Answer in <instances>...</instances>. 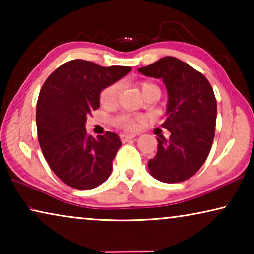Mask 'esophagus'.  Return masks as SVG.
<instances>
[{"label":"esophagus","mask_w":254,"mask_h":254,"mask_svg":"<svg viewBox=\"0 0 254 254\" xmlns=\"http://www.w3.org/2000/svg\"><path fill=\"white\" fill-rule=\"evenodd\" d=\"M135 137V135H129V134H121L120 135V140H121V142H128V141H130V140H133V138Z\"/></svg>","instance_id":"34e87169"}]
</instances>
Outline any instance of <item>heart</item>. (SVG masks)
<instances>
[{"mask_svg":"<svg viewBox=\"0 0 254 254\" xmlns=\"http://www.w3.org/2000/svg\"><path fill=\"white\" fill-rule=\"evenodd\" d=\"M138 86H140L141 92L143 97H147L149 95H152V93H158L161 95V90L155 83L149 82V81H143L138 83ZM121 91V84L119 82L112 83V84L107 85L106 88H104L100 92L99 100L100 104L105 107H111L116 105L118 102V98H119ZM140 119L138 117H134L131 114L128 113H123L119 114V116L114 117L112 119V124L114 126L120 128L123 130H133L135 127H136V121Z\"/></svg>","mask_w":254,"mask_h":254,"instance_id":"heart-1","label":"heart"}]
</instances>
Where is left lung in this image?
Wrapping results in <instances>:
<instances>
[{
	"label": "left lung",
	"mask_w": 254,
	"mask_h": 254,
	"mask_svg": "<svg viewBox=\"0 0 254 254\" xmlns=\"http://www.w3.org/2000/svg\"><path fill=\"white\" fill-rule=\"evenodd\" d=\"M138 71L162 78L169 93L162 127L170 136L158 135L157 154L149 159V171L163 183L185 182L203 165L213 144L217 114L213 88L200 71L173 57L159 59Z\"/></svg>",
	"instance_id": "left-lung-1"
}]
</instances>
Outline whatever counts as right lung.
<instances>
[{"mask_svg":"<svg viewBox=\"0 0 254 254\" xmlns=\"http://www.w3.org/2000/svg\"><path fill=\"white\" fill-rule=\"evenodd\" d=\"M131 70L71 60L48 76L37 102L38 140L55 175L72 189L91 190L109 178L121 141L106 131L86 133V118L99 107V93Z\"/></svg>","mask_w":254,"mask_h":254,"instance_id":"1","label":"right lung"}]
</instances>
